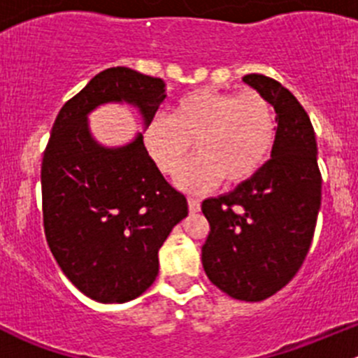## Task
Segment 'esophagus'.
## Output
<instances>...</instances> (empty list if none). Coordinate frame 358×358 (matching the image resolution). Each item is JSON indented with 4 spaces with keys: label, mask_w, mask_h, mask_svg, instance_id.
<instances>
[{
    "label": "esophagus",
    "mask_w": 358,
    "mask_h": 358,
    "mask_svg": "<svg viewBox=\"0 0 358 358\" xmlns=\"http://www.w3.org/2000/svg\"><path fill=\"white\" fill-rule=\"evenodd\" d=\"M189 209L190 213H199L201 211V201L196 197H189Z\"/></svg>",
    "instance_id": "obj_1"
}]
</instances>
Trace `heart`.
Wrapping results in <instances>:
<instances>
[{"mask_svg": "<svg viewBox=\"0 0 358 358\" xmlns=\"http://www.w3.org/2000/svg\"><path fill=\"white\" fill-rule=\"evenodd\" d=\"M277 117L272 103L259 93L194 90L173 102L169 114L150 119L143 147L164 175H176L196 140L197 157L178 176V185L202 190L223 178L246 182L272 154Z\"/></svg>", "mask_w": 358, "mask_h": 358, "instance_id": "obj_1", "label": "heart"}]
</instances>
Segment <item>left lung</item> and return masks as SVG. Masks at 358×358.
I'll list each match as a JSON object with an SVG mask.
<instances>
[{
	"instance_id": "obj_1",
	"label": "left lung",
	"mask_w": 358,
	"mask_h": 358,
	"mask_svg": "<svg viewBox=\"0 0 358 358\" xmlns=\"http://www.w3.org/2000/svg\"><path fill=\"white\" fill-rule=\"evenodd\" d=\"M243 81L277 114L272 157L232 192L202 202L209 236L202 266L218 289L241 301H262L282 289L301 266L322 197L315 131L287 88L263 74Z\"/></svg>"
}]
</instances>
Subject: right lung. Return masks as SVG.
Masks as SVG:
<instances>
[{
    "label": "right lung",
    "mask_w": 358,
    "mask_h": 358,
    "mask_svg": "<svg viewBox=\"0 0 358 358\" xmlns=\"http://www.w3.org/2000/svg\"><path fill=\"white\" fill-rule=\"evenodd\" d=\"M164 88L162 79L133 69H106L53 122L41 166L45 236L67 279L95 301L124 303L152 286L159 249L189 206L145 152L142 133L106 147L92 135L88 115L106 103H128L145 126Z\"/></svg>",
    "instance_id": "add662e5"
}]
</instances>
